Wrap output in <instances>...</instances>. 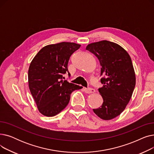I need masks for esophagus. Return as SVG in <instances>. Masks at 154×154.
<instances>
[{"label":"esophagus","mask_w":154,"mask_h":154,"mask_svg":"<svg viewBox=\"0 0 154 154\" xmlns=\"http://www.w3.org/2000/svg\"><path fill=\"white\" fill-rule=\"evenodd\" d=\"M84 91L87 94H91V93L95 92V90L94 89V88H84Z\"/></svg>","instance_id":"obj_1"}]
</instances>
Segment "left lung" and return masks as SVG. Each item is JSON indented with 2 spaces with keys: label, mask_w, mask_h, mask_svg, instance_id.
Segmentation results:
<instances>
[{
  "label": "left lung",
  "mask_w": 154,
  "mask_h": 154,
  "mask_svg": "<svg viewBox=\"0 0 154 154\" xmlns=\"http://www.w3.org/2000/svg\"><path fill=\"white\" fill-rule=\"evenodd\" d=\"M86 50L99 59L103 76V87L99 88L103 103L93 110L100 119L111 120L124 110L134 90L135 75L131 58L122 47L107 40L88 44Z\"/></svg>",
  "instance_id": "left-lung-1"
}]
</instances>
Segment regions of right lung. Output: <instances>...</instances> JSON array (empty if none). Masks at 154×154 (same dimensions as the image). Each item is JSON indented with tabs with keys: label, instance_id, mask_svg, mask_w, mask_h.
Returning a JSON list of instances; mask_svg holds the SVG:
<instances>
[{
	"label": "right lung",
	"instance_id": "right-lung-1",
	"mask_svg": "<svg viewBox=\"0 0 154 154\" xmlns=\"http://www.w3.org/2000/svg\"><path fill=\"white\" fill-rule=\"evenodd\" d=\"M80 45L63 42L44 47L32 60L28 72L29 87L40 113L53 117L66 108L71 93L81 87L67 80L70 56Z\"/></svg>",
	"mask_w": 154,
	"mask_h": 154
}]
</instances>
